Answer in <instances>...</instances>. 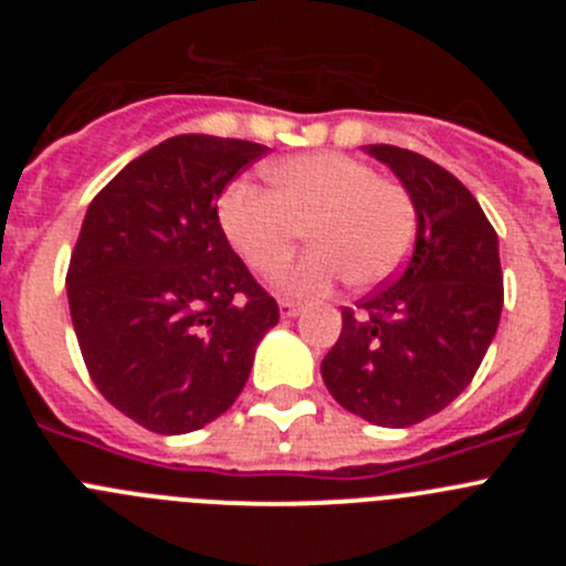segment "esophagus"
Wrapping results in <instances>:
<instances>
[{"label":"esophagus","instance_id":"esophagus-1","mask_svg":"<svg viewBox=\"0 0 566 566\" xmlns=\"http://www.w3.org/2000/svg\"><path fill=\"white\" fill-rule=\"evenodd\" d=\"M277 306H280V314H283V317H294V314L300 312V303H297V300L280 297V300H277Z\"/></svg>","mask_w":566,"mask_h":566}]
</instances>
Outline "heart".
Returning <instances> with one entry per match:
<instances>
[{"instance_id":"obj_1","label":"heart","mask_w":566,"mask_h":566,"mask_svg":"<svg viewBox=\"0 0 566 566\" xmlns=\"http://www.w3.org/2000/svg\"><path fill=\"white\" fill-rule=\"evenodd\" d=\"M272 192L234 181L218 221L252 272L274 274L306 229L308 249L280 272L277 286L297 297L328 294L339 280L374 289L391 280L411 252L417 207L402 184L379 178L345 153L292 155L269 167Z\"/></svg>"}]
</instances>
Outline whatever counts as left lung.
<instances>
[{
	"mask_svg": "<svg viewBox=\"0 0 566 566\" xmlns=\"http://www.w3.org/2000/svg\"><path fill=\"white\" fill-rule=\"evenodd\" d=\"M365 149L413 198L417 243L394 283L343 308V332L319 371L345 411L408 428L468 388L496 337L499 238L457 175L391 144Z\"/></svg>",
	"mask_w": 566,
	"mask_h": 566,
	"instance_id": "8db88e82",
	"label": "left lung"
}]
</instances>
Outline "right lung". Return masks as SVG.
Masks as SVG:
<instances>
[{"mask_svg": "<svg viewBox=\"0 0 566 566\" xmlns=\"http://www.w3.org/2000/svg\"><path fill=\"white\" fill-rule=\"evenodd\" d=\"M263 144L175 135L93 198L70 254L84 365L109 405L153 433L232 408L280 308L232 252L218 198Z\"/></svg>", "mask_w": 566, "mask_h": 566, "instance_id": "obj_1", "label": "right lung"}]
</instances>
